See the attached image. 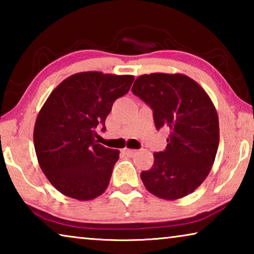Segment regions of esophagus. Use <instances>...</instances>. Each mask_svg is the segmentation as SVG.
Listing matches in <instances>:
<instances>
[{
	"mask_svg": "<svg viewBox=\"0 0 254 254\" xmlns=\"http://www.w3.org/2000/svg\"><path fill=\"white\" fill-rule=\"evenodd\" d=\"M123 153H126L127 156H128V157H133L136 153V151H135V150H131V149L126 148V149H123Z\"/></svg>",
	"mask_w": 254,
	"mask_h": 254,
	"instance_id": "34e87169",
	"label": "esophagus"
}]
</instances>
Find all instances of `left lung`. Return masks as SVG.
I'll return each mask as SVG.
<instances>
[{
	"mask_svg": "<svg viewBox=\"0 0 254 254\" xmlns=\"http://www.w3.org/2000/svg\"><path fill=\"white\" fill-rule=\"evenodd\" d=\"M132 93L153 111L156 127L170 128L165 151L141 173L145 188L159 198L187 196L207 177L220 142L217 112L198 83L183 74L141 75Z\"/></svg>",
	"mask_w": 254,
	"mask_h": 254,
	"instance_id": "obj_1",
	"label": "left lung"
}]
</instances>
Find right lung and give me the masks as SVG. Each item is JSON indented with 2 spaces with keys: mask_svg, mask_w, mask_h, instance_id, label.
Returning <instances> with one entry per match:
<instances>
[{
  "mask_svg": "<svg viewBox=\"0 0 254 254\" xmlns=\"http://www.w3.org/2000/svg\"><path fill=\"white\" fill-rule=\"evenodd\" d=\"M132 75L84 71L56 87L38 114L33 142L41 170L65 196L96 198L109 186L119 150L97 143V127L115 100L130 91Z\"/></svg>",
  "mask_w": 254,
  "mask_h": 254,
  "instance_id": "1",
  "label": "right lung"
}]
</instances>
